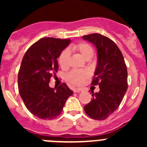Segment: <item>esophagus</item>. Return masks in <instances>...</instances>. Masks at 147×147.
<instances>
[{
  "label": "esophagus",
  "mask_w": 147,
  "mask_h": 147,
  "mask_svg": "<svg viewBox=\"0 0 147 147\" xmlns=\"http://www.w3.org/2000/svg\"><path fill=\"white\" fill-rule=\"evenodd\" d=\"M74 92H82V89H81V88L74 89Z\"/></svg>",
  "instance_id": "34e87169"
}]
</instances>
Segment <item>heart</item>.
Wrapping results in <instances>:
<instances>
[{
  "label": "heart",
  "mask_w": 147,
  "mask_h": 147,
  "mask_svg": "<svg viewBox=\"0 0 147 147\" xmlns=\"http://www.w3.org/2000/svg\"><path fill=\"white\" fill-rule=\"evenodd\" d=\"M70 50L79 53L84 59L89 57H92L93 55L92 47L86 42H79V43L73 44L70 46ZM69 57H70V53L68 50H63L60 53L58 58V62L62 68L65 69L69 66ZM88 76L89 72L87 70L75 69L68 75V80L75 84H81Z\"/></svg>",
  "instance_id": "b5f03b06"
}]
</instances>
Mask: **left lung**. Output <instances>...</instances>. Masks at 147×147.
Wrapping results in <instances>:
<instances>
[{"mask_svg":"<svg viewBox=\"0 0 147 147\" xmlns=\"http://www.w3.org/2000/svg\"><path fill=\"white\" fill-rule=\"evenodd\" d=\"M97 49V63L92 84L100 87V92H92V99L84 106L91 118L104 120L119 106L127 90V69L117 45L107 37L92 33L82 37Z\"/></svg>","mask_w":147,"mask_h":147,"instance_id":"8db88e82","label":"left lung"}]
</instances>
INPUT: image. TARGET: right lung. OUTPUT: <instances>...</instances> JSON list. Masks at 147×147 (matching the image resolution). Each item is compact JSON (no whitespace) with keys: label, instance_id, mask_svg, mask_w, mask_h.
<instances>
[{"label":"right lung","instance_id":"right-lung-1","mask_svg":"<svg viewBox=\"0 0 147 147\" xmlns=\"http://www.w3.org/2000/svg\"><path fill=\"white\" fill-rule=\"evenodd\" d=\"M71 40L44 38L31 45L23 56L18 77L19 93L27 109L42 119L59 116L73 92L65 83L51 88L49 82L57 72V59Z\"/></svg>","mask_w":147,"mask_h":147}]
</instances>
